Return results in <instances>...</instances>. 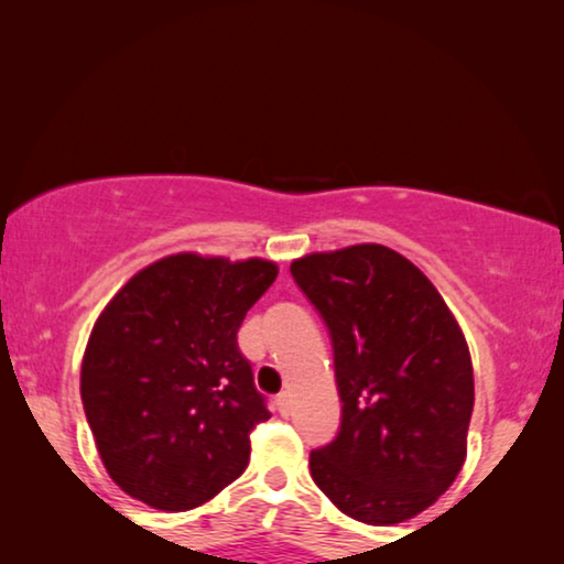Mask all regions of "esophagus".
Returning a JSON list of instances; mask_svg holds the SVG:
<instances>
[{"mask_svg": "<svg viewBox=\"0 0 564 564\" xmlns=\"http://www.w3.org/2000/svg\"><path fill=\"white\" fill-rule=\"evenodd\" d=\"M274 408H276V413H280V415H290V395H288V392H280V395L274 398Z\"/></svg>", "mask_w": 564, "mask_h": 564, "instance_id": "obj_1", "label": "esophagus"}]
</instances>
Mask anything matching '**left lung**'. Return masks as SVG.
<instances>
[{"label":"left lung","mask_w":564,"mask_h":564,"mask_svg":"<svg viewBox=\"0 0 564 564\" xmlns=\"http://www.w3.org/2000/svg\"><path fill=\"white\" fill-rule=\"evenodd\" d=\"M326 321L341 429L311 452V475L338 511L390 527L426 511L457 480L475 405L473 359L444 297L380 243L290 264Z\"/></svg>","instance_id":"8db88e82"}]
</instances>
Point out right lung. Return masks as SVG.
I'll use <instances>...</instances> for the list:
<instances>
[{"instance_id": "1", "label": "right lung", "mask_w": 564, "mask_h": 564, "mask_svg": "<svg viewBox=\"0 0 564 564\" xmlns=\"http://www.w3.org/2000/svg\"><path fill=\"white\" fill-rule=\"evenodd\" d=\"M276 272L267 259L172 253L99 313L82 403L107 475L130 498L189 511L249 465V434L272 413L236 334Z\"/></svg>"}]
</instances>
